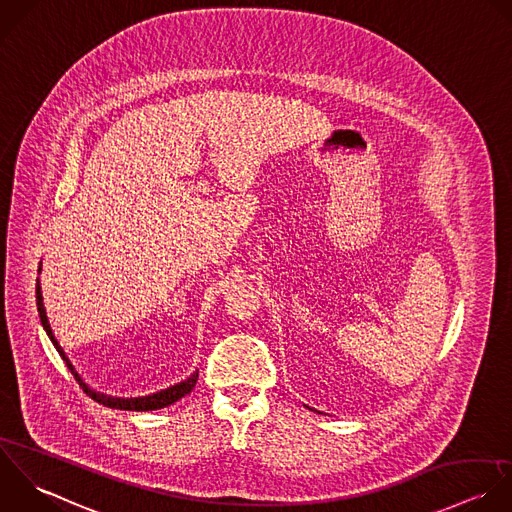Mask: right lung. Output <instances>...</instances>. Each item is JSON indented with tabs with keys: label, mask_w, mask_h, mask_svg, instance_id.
I'll return each mask as SVG.
<instances>
[{
	"label": "right lung",
	"mask_w": 512,
	"mask_h": 512,
	"mask_svg": "<svg viewBox=\"0 0 512 512\" xmlns=\"http://www.w3.org/2000/svg\"><path fill=\"white\" fill-rule=\"evenodd\" d=\"M39 271H41V267H39ZM35 299H37V311H39V319H41V325H43V329H45V333H47V337L51 339V343H53V347L57 349V353H59V357L65 361V365H67V369L71 371V375L75 377V381L79 383V387L93 399V401H97L99 405H103V407H109V409H119V411H155V409H163V407H169V405H173L175 401H179L181 397H185L187 393H191L193 389H195V383H197V377H199V373H193L187 381H181V383H177V385H173V387H169V389H163V391H159V393H153V395H147V397H133V399H121V397H109V395H103V393H95L93 389H89L85 383H83V379L77 375V371H75V367L71 365V361L67 359V355L63 353V349L59 347V343H57V339H55V335H53V331H51V327H49V321H47V313H45V307H43V297H41V287H39V279H37V285H35Z\"/></svg>",
	"instance_id": "1"
}]
</instances>
